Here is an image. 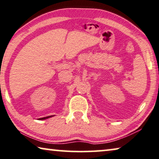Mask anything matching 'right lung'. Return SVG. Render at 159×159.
<instances>
[{
	"instance_id": "right-lung-1",
	"label": "right lung",
	"mask_w": 159,
	"mask_h": 159,
	"mask_svg": "<svg viewBox=\"0 0 159 159\" xmlns=\"http://www.w3.org/2000/svg\"><path fill=\"white\" fill-rule=\"evenodd\" d=\"M52 116H47V117H43V118H39V120H45L46 119V118H49Z\"/></svg>"
}]
</instances>
